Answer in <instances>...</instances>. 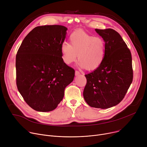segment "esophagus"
<instances>
[{
  "instance_id": "obj_1",
  "label": "esophagus",
  "mask_w": 147,
  "mask_h": 147,
  "mask_svg": "<svg viewBox=\"0 0 147 147\" xmlns=\"http://www.w3.org/2000/svg\"><path fill=\"white\" fill-rule=\"evenodd\" d=\"M80 73L79 71L76 70V71H75V75H76V76H79V75H80Z\"/></svg>"
}]
</instances>
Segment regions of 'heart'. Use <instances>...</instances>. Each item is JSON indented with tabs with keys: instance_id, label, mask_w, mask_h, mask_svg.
Here are the masks:
<instances>
[{
	"instance_id": "heart-1",
	"label": "heart",
	"mask_w": 147,
	"mask_h": 147,
	"mask_svg": "<svg viewBox=\"0 0 147 147\" xmlns=\"http://www.w3.org/2000/svg\"><path fill=\"white\" fill-rule=\"evenodd\" d=\"M106 43L101 37H94L82 30L73 32L70 36V44L64 42L61 52L64 62L70 64L78 55L79 65L87 70H94L103 63Z\"/></svg>"
}]
</instances>
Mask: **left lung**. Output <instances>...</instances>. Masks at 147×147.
Here are the masks:
<instances>
[{
	"instance_id": "obj_1",
	"label": "left lung",
	"mask_w": 147,
	"mask_h": 147,
	"mask_svg": "<svg viewBox=\"0 0 147 147\" xmlns=\"http://www.w3.org/2000/svg\"><path fill=\"white\" fill-rule=\"evenodd\" d=\"M95 31L105 41V55L99 67L85 75L83 97L90 106L107 109L122 100L132 83V56L118 32L111 28Z\"/></svg>"
}]
</instances>
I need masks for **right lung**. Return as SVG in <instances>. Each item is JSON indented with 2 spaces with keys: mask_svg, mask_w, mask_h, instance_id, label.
<instances>
[{
  "mask_svg": "<svg viewBox=\"0 0 147 147\" xmlns=\"http://www.w3.org/2000/svg\"><path fill=\"white\" fill-rule=\"evenodd\" d=\"M67 28L44 25L34 28L24 38L16 56V85L26 103L38 112L54 110L75 71L63 61L61 46Z\"/></svg>",
  "mask_w": 147,
  "mask_h": 147,
  "instance_id": "obj_1",
  "label": "right lung"
}]
</instances>
